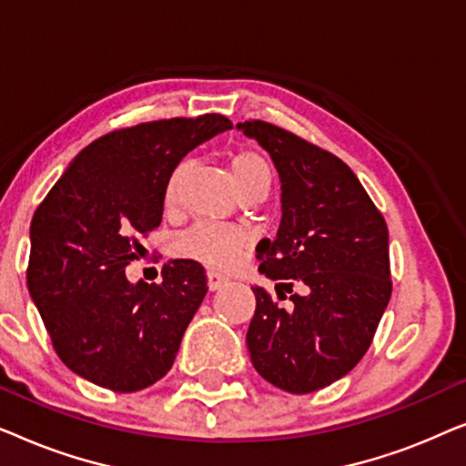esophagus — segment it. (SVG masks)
Wrapping results in <instances>:
<instances>
[{"label":"esophagus","instance_id":"esophagus-1","mask_svg":"<svg viewBox=\"0 0 466 466\" xmlns=\"http://www.w3.org/2000/svg\"><path fill=\"white\" fill-rule=\"evenodd\" d=\"M225 284H227V278H222L220 273L208 271V286H209V290H218Z\"/></svg>","mask_w":466,"mask_h":466}]
</instances>
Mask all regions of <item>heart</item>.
Returning <instances> with one entry per match:
<instances>
[{"mask_svg": "<svg viewBox=\"0 0 466 466\" xmlns=\"http://www.w3.org/2000/svg\"><path fill=\"white\" fill-rule=\"evenodd\" d=\"M233 180L238 184L239 193L246 199L263 201L269 195L273 184V169L269 158L257 148H239L228 158ZM187 171V163H180L171 171L167 187H165V208H174L177 201V188ZM244 235L238 228L225 225H212V222H195L187 231H182L174 241L176 252L184 258H193L212 269H227L239 258L244 250Z\"/></svg>", "mask_w": 466, "mask_h": 466, "instance_id": "obj_1", "label": "heart"}]
</instances>
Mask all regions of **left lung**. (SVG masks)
<instances>
[{
    "label": "left lung",
    "instance_id": "obj_1",
    "mask_svg": "<svg viewBox=\"0 0 466 466\" xmlns=\"http://www.w3.org/2000/svg\"><path fill=\"white\" fill-rule=\"evenodd\" d=\"M269 152L282 182V222L257 246L258 269L278 282L254 286L246 341L252 365L273 386L308 394L359 365L392 295L388 227L341 158L267 120L239 125Z\"/></svg>",
    "mask_w": 466,
    "mask_h": 466
}]
</instances>
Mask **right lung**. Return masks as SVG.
Segmentation results:
<instances>
[{
    "mask_svg": "<svg viewBox=\"0 0 466 466\" xmlns=\"http://www.w3.org/2000/svg\"><path fill=\"white\" fill-rule=\"evenodd\" d=\"M222 114L114 129L86 146L31 218L27 286L59 359L93 384L136 392L163 378L208 292L197 260L131 284L139 239L161 225L171 171L195 146L231 129Z\"/></svg>",
    "mask_w": 466,
    "mask_h": 466,
    "instance_id": "add662e5",
    "label": "right lung"
}]
</instances>
